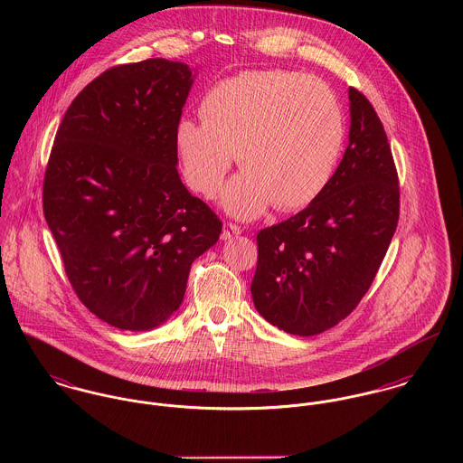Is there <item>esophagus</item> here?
I'll list each match as a JSON object with an SVG mask.
<instances>
[{
  "label": "esophagus",
  "instance_id": "34e87169",
  "mask_svg": "<svg viewBox=\"0 0 463 463\" xmlns=\"http://www.w3.org/2000/svg\"><path fill=\"white\" fill-rule=\"evenodd\" d=\"M241 233H242L241 226H237V224H233V222H226L224 228H222V235H221V237L226 241V239L237 237V235H241Z\"/></svg>",
  "mask_w": 463,
  "mask_h": 463
}]
</instances>
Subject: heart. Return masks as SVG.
Wrapping results in <instances>:
<instances>
[{
    "mask_svg": "<svg viewBox=\"0 0 463 463\" xmlns=\"http://www.w3.org/2000/svg\"><path fill=\"white\" fill-rule=\"evenodd\" d=\"M203 123L184 119L175 146L187 184L213 196L239 151L244 167L224 189V208L253 219L310 204L336 167L345 121L330 85L290 71H246L213 85Z\"/></svg>",
    "mask_w": 463,
    "mask_h": 463,
    "instance_id": "obj_1",
    "label": "heart"
}]
</instances>
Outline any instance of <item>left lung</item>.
I'll return each mask as SVG.
<instances>
[{"label":"left lung","mask_w":463,"mask_h":463,"mask_svg":"<svg viewBox=\"0 0 463 463\" xmlns=\"http://www.w3.org/2000/svg\"><path fill=\"white\" fill-rule=\"evenodd\" d=\"M349 144L305 210L265 228L251 281L255 308L272 326L312 336L347 317L369 290L399 219L387 133L369 99L349 87Z\"/></svg>","instance_id":"8db88e82"}]
</instances>
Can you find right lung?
<instances>
[{
    "mask_svg": "<svg viewBox=\"0 0 463 463\" xmlns=\"http://www.w3.org/2000/svg\"><path fill=\"white\" fill-rule=\"evenodd\" d=\"M194 78L165 59L105 71L67 109L50 155L44 217L67 278L119 330L164 325L222 230L176 169L175 133Z\"/></svg>",
    "mask_w": 463,
    "mask_h": 463,
    "instance_id": "1",
    "label": "right lung"
}]
</instances>
